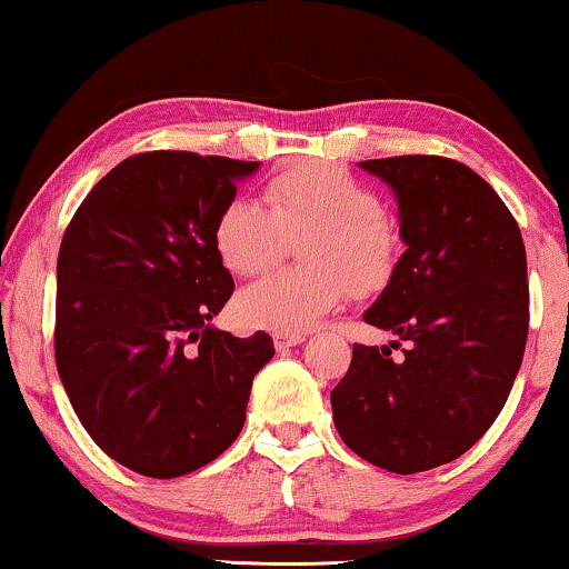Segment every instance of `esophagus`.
<instances>
[{"mask_svg": "<svg viewBox=\"0 0 569 569\" xmlns=\"http://www.w3.org/2000/svg\"><path fill=\"white\" fill-rule=\"evenodd\" d=\"M302 341H306V333H274L277 352H284V349H290L295 345H302Z\"/></svg>", "mask_w": 569, "mask_h": 569, "instance_id": "esophagus-1", "label": "esophagus"}]
</instances>
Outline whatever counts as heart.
Returning a JSON list of instances; mask_svg holds the SVG:
<instances>
[{"label":"heart","mask_w":569,"mask_h":569,"mask_svg":"<svg viewBox=\"0 0 569 569\" xmlns=\"http://www.w3.org/2000/svg\"><path fill=\"white\" fill-rule=\"evenodd\" d=\"M298 244L302 269L277 271L246 287L236 313L251 329L302 333L345 298H370L396 274L401 236L383 199L331 162H308L277 173L263 207L246 197L224 201L212 224L222 267L253 277Z\"/></svg>","instance_id":"b5f03b06"}]
</instances>
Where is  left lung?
<instances>
[{"label": "left lung", "mask_w": 569, "mask_h": 569, "mask_svg": "<svg viewBox=\"0 0 569 569\" xmlns=\"http://www.w3.org/2000/svg\"><path fill=\"white\" fill-rule=\"evenodd\" d=\"M396 191L407 251L365 323L407 349L355 345L331 391L333 425L393 473L456 461L500 415L528 337L526 246L479 173L440 154L360 162ZM399 349V341H393Z\"/></svg>", "instance_id": "1"}]
</instances>
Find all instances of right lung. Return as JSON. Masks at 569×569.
Here are the masks:
<instances>
[{
    "label": "right lung",
    "mask_w": 569,
    "mask_h": 569,
    "mask_svg": "<svg viewBox=\"0 0 569 569\" xmlns=\"http://www.w3.org/2000/svg\"><path fill=\"white\" fill-rule=\"evenodd\" d=\"M259 162L154 150L100 178L67 224L57 261L53 355L98 448L152 479L197 471L246 422L271 337L209 326L236 282L212 224Z\"/></svg>",
    "instance_id": "right-lung-1"
}]
</instances>
